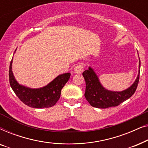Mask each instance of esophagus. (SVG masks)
<instances>
[{
  "mask_svg": "<svg viewBox=\"0 0 148 148\" xmlns=\"http://www.w3.org/2000/svg\"><path fill=\"white\" fill-rule=\"evenodd\" d=\"M84 71V67H83V65L82 64H77V65L75 66L74 68V72L75 73H82Z\"/></svg>",
  "mask_w": 148,
  "mask_h": 148,
  "instance_id": "esophagus-1",
  "label": "esophagus"
}]
</instances>
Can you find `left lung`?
<instances>
[{
	"mask_svg": "<svg viewBox=\"0 0 148 148\" xmlns=\"http://www.w3.org/2000/svg\"><path fill=\"white\" fill-rule=\"evenodd\" d=\"M139 71L136 79L129 88L120 92L108 90L104 88L94 69L91 66L84 71L82 75L86 84L85 97L91 106L98 108L116 106L132 96L136 90L139 79L141 64L139 57Z\"/></svg>",
	"mask_w": 148,
	"mask_h": 148,
	"instance_id": "left-lung-1",
	"label": "left lung"
}]
</instances>
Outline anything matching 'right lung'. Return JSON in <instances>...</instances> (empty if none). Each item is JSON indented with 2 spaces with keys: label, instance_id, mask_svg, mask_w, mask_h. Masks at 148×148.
<instances>
[{
  "label": "right lung",
  "instance_id": "1",
  "mask_svg": "<svg viewBox=\"0 0 148 148\" xmlns=\"http://www.w3.org/2000/svg\"><path fill=\"white\" fill-rule=\"evenodd\" d=\"M13 58L9 66V82L20 100L32 108H44L53 106L59 100L61 90L69 79L70 73L59 75L42 88H31L19 84L16 80L12 71Z\"/></svg>",
  "mask_w": 148,
  "mask_h": 148
}]
</instances>
